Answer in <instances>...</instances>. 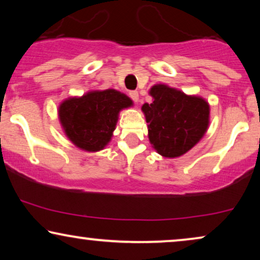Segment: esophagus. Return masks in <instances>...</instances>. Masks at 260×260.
Listing matches in <instances>:
<instances>
[{
	"instance_id": "obj_1",
	"label": "esophagus",
	"mask_w": 260,
	"mask_h": 260,
	"mask_svg": "<svg viewBox=\"0 0 260 260\" xmlns=\"http://www.w3.org/2000/svg\"><path fill=\"white\" fill-rule=\"evenodd\" d=\"M129 95L134 102H138V92L137 91H130Z\"/></svg>"
}]
</instances>
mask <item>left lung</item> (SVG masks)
Wrapping results in <instances>:
<instances>
[{
	"label": "left lung",
	"instance_id": "1",
	"mask_svg": "<svg viewBox=\"0 0 260 260\" xmlns=\"http://www.w3.org/2000/svg\"><path fill=\"white\" fill-rule=\"evenodd\" d=\"M151 104L142 106L149 141L159 155L179 157L201 140L209 123V105L200 97L187 95L166 85H155Z\"/></svg>",
	"mask_w": 260,
	"mask_h": 260
}]
</instances>
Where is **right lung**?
Instances as JSON below:
<instances>
[{
    "label": "right lung",
    "instance_id": "right-lung-1",
    "mask_svg": "<svg viewBox=\"0 0 260 260\" xmlns=\"http://www.w3.org/2000/svg\"><path fill=\"white\" fill-rule=\"evenodd\" d=\"M131 104L129 97L116 90L93 91L63 102L59 118L66 136L77 147L98 151L111 140L120 110Z\"/></svg>",
    "mask_w": 260,
    "mask_h": 260
}]
</instances>
